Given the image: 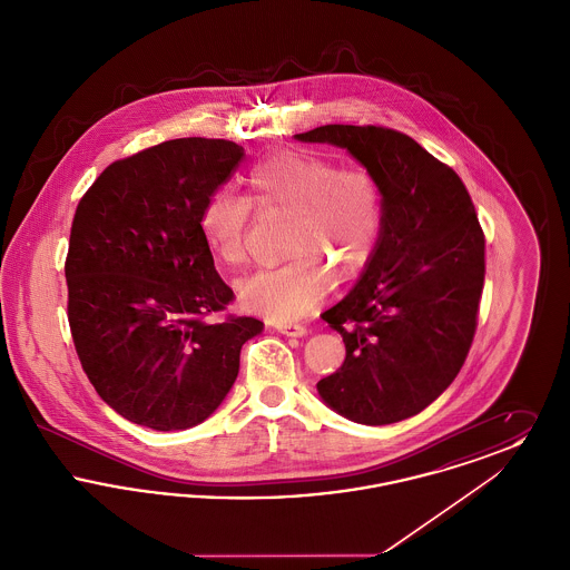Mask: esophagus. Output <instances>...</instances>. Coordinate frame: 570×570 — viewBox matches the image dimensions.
I'll return each mask as SVG.
<instances>
[{
    "label": "esophagus",
    "instance_id": "34e87169",
    "mask_svg": "<svg viewBox=\"0 0 570 570\" xmlns=\"http://www.w3.org/2000/svg\"><path fill=\"white\" fill-rule=\"evenodd\" d=\"M273 328L288 337H303L307 333V328L298 323H273Z\"/></svg>",
    "mask_w": 570,
    "mask_h": 570
}]
</instances>
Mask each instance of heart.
<instances>
[{"label":"heart","instance_id":"b5f03b06","mask_svg":"<svg viewBox=\"0 0 570 570\" xmlns=\"http://www.w3.org/2000/svg\"><path fill=\"white\" fill-rule=\"evenodd\" d=\"M261 209L291 216L288 263L245 275L237 295L245 309L272 321H295L325 298L333 273L353 279L367 267L384 230L379 177L361 166L303 151H277L254 164L247 177ZM252 200L217 190L200 212V233L224 263H242Z\"/></svg>","mask_w":570,"mask_h":570}]
</instances>
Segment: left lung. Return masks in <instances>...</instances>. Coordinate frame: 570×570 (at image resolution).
Instances as JSON below:
<instances>
[{
	"label": "left lung",
	"mask_w": 570,
	"mask_h": 570,
	"mask_svg": "<svg viewBox=\"0 0 570 570\" xmlns=\"http://www.w3.org/2000/svg\"><path fill=\"white\" fill-rule=\"evenodd\" d=\"M295 138L346 149L384 194L379 249L323 314L346 358L318 395L354 423L404 421L455 380L474 337L485 279L474 205L453 168L397 130L328 124Z\"/></svg>",
	"instance_id": "obj_1"
}]
</instances>
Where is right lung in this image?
<instances>
[{
  "label": "right lung",
  "mask_w": 570,
  "mask_h": 570,
  "mask_svg": "<svg viewBox=\"0 0 570 570\" xmlns=\"http://www.w3.org/2000/svg\"><path fill=\"white\" fill-rule=\"evenodd\" d=\"M242 158L233 140H166L107 166L77 207L66 258L75 348L98 395L136 425L175 432L209 419L265 326L207 321L235 295L198 217Z\"/></svg>",
  "instance_id": "right-lung-1"
}]
</instances>
